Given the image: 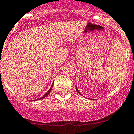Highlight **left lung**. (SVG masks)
I'll return each instance as SVG.
<instances>
[{"label":"left lung","mask_w":134,"mask_h":134,"mask_svg":"<svg viewBox=\"0 0 134 134\" xmlns=\"http://www.w3.org/2000/svg\"><path fill=\"white\" fill-rule=\"evenodd\" d=\"M75 88H76V91H77V92H78V93H79V94H81V93H80V92H79V91H78L77 88V87H75ZM81 95H82V94H81Z\"/></svg>","instance_id":"obj_1"}]
</instances>
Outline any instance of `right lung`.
<instances>
[{"label":"right lung","instance_id":"add662e5","mask_svg":"<svg viewBox=\"0 0 134 134\" xmlns=\"http://www.w3.org/2000/svg\"><path fill=\"white\" fill-rule=\"evenodd\" d=\"M53 84H52V85H51V88H49V91H47V93H46V94H45V95H43V96H42V97L40 98L37 99V100H41V99H43V98H45V97H46V96H47V95H48V94H49V93H50V92H51V89H52V87H53Z\"/></svg>","mask_w":134,"mask_h":134}]
</instances>
